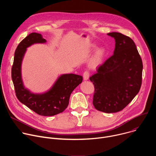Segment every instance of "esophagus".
I'll use <instances>...</instances> for the list:
<instances>
[{"instance_id": "esophagus-1", "label": "esophagus", "mask_w": 156, "mask_h": 156, "mask_svg": "<svg viewBox=\"0 0 156 156\" xmlns=\"http://www.w3.org/2000/svg\"><path fill=\"white\" fill-rule=\"evenodd\" d=\"M89 77H90V73L87 71H85L83 73V79L84 81H86L89 79Z\"/></svg>"}]
</instances>
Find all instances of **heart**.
<instances>
[{
	"mask_svg": "<svg viewBox=\"0 0 156 156\" xmlns=\"http://www.w3.org/2000/svg\"><path fill=\"white\" fill-rule=\"evenodd\" d=\"M96 46L94 44H91V48L92 49H95ZM106 51L104 48H101L98 49L94 55L92 57V58L89 61V66L91 68H96L99 65H100L104 58V57Z\"/></svg>",
	"mask_w": 156,
	"mask_h": 156,
	"instance_id": "b5f03b06",
	"label": "heart"
}]
</instances>
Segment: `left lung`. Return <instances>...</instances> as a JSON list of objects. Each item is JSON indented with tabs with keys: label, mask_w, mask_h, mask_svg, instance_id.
Wrapping results in <instances>:
<instances>
[{
	"label": "left lung",
	"mask_w": 156,
	"mask_h": 156,
	"mask_svg": "<svg viewBox=\"0 0 156 156\" xmlns=\"http://www.w3.org/2000/svg\"><path fill=\"white\" fill-rule=\"evenodd\" d=\"M107 35L115 39L114 55L99 66L90 80L95 88L94 107L109 114L123 109L140 91L143 62L130 37L117 32Z\"/></svg>",
	"instance_id": "left-lung-1"
}]
</instances>
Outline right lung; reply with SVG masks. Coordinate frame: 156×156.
Wrapping results in <instances>:
<instances>
[{
	"label": "right lung",
	"mask_w": 156,
	"mask_h": 156,
	"mask_svg": "<svg viewBox=\"0 0 156 156\" xmlns=\"http://www.w3.org/2000/svg\"><path fill=\"white\" fill-rule=\"evenodd\" d=\"M46 40L41 34L32 33L18 44L12 69V78L18 99L36 114L53 116L65 110L70 94L83 81L82 76L73 73L62 74L52 86L43 93H33L24 86L21 76V64L27 49L34 44H44Z\"/></svg>",
	"instance_id": "obj_1"
}]
</instances>
